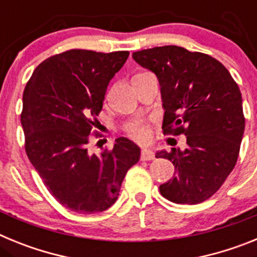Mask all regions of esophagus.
Segmentation results:
<instances>
[{
  "label": "esophagus",
  "mask_w": 257,
  "mask_h": 257,
  "mask_svg": "<svg viewBox=\"0 0 257 257\" xmlns=\"http://www.w3.org/2000/svg\"><path fill=\"white\" fill-rule=\"evenodd\" d=\"M140 160L142 161H152L154 160V153L149 149H143L140 152Z\"/></svg>",
  "instance_id": "esophagus-1"
}]
</instances>
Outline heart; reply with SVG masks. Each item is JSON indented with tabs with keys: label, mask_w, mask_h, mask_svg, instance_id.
I'll use <instances>...</instances> for the list:
<instances>
[{
	"label": "heart",
	"mask_w": 257,
	"mask_h": 257,
	"mask_svg": "<svg viewBox=\"0 0 257 257\" xmlns=\"http://www.w3.org/2000/svg\"><path fill=\"white\" fill-rule=\"evenodd\" d=\"M124 131L130 138L138 142H147L151 138V128L149 121L143 118H135L124 124Z\"/></svg>",
	"instance_id": "b5f03b06"
}]
</instances>
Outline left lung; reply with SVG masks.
<instances>
[{
    "label": "left lung",
    "instance_id": "obj_1",
    "mask_svg": "<svg viewBox=\"0 0 257 257\" xmlns=\"http://www.w3.org/2000/svg\"><path fill=\"white\" fill-rule=\"evenodd\" d=\"M160 81L163 134L187 136V148L160 152L175 166V176L160 185L166 199L197 205L212 197L234 169L244 133L239 87L212 56L180 46H161L133 54Z\"/></svg>",
    "mask_w": 257,
    "mask_h": 257
}]
</instances>
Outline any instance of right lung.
Segmentation results:
<instances>
[{"mask_svg": "<svg viewBox=\"0 0 257 257\" xmlns=\"http://www.w3.org/2000/svg\"><path fill=\"white\" fill-rule=\"evenodd\" d=\"M128 55L67 50L42 61L23 92L27 156L50 194L74 212L110 207L126 172L140 158L139 147L126 138L100 154L88 151L90 138H101L94 126L109 81Z\"/></svg>", "mask_w": 257, "mask_h": 257, "instance_id": "1", "label": "right lung"}]
</instances>
